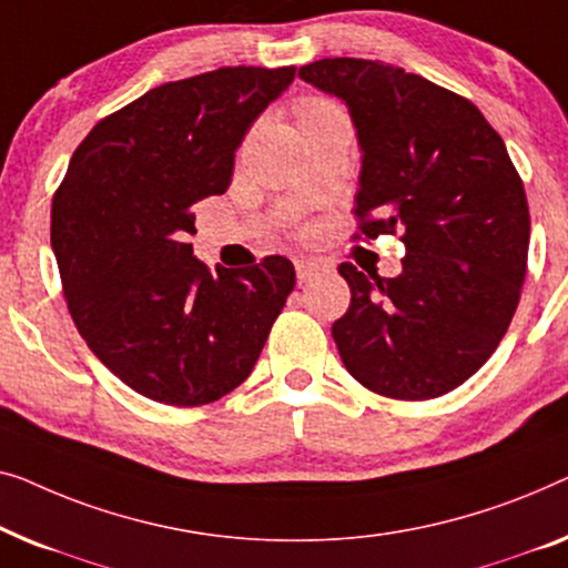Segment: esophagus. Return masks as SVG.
Listing matches in <instances>:
<instances>
[{"label":"esophagus","mask_w":568,"mask_h":568,"mask_svg":"<svg viewBox=\"0 0 568 568\" xmlns=\"http://www.w3.org/2000/svg\"><path fill=\"white\" fill-rule=\"evenodd\" d=\"M318 270H324V265H318V262H311V260H295V277H298V283H306V281H311V275H316Z\"/></svg>","instance_id":"obj_1"}]
</instances>
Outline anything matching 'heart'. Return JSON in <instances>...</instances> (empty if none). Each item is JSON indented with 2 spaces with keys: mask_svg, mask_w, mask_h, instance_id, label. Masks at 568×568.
<instances>
[{
  "mask_svg": "<svg viewBox=\"0 0 568 568\" xmlns=\"http://www.w3.org/2000/svg\"><path fill=\"white\" fill-rule=\"evenodd\" d=\"M324 108H329V102H322V100H311V102H306V105L301 108V115L316 113V110H324Z\"/></svg>",
  "mask_w": 568,
  "mask_h": 568,
  "instance_id": "b5f03b06",
  "label": "heart"
}]
</instances>
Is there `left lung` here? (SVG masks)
Masks as SVG:
<instances>
[{"label":"left lung","instance_id":"1","mask_svg":"<svg viewBox=\"0 0 568 568\" xmlns=\"http://www.w3.org/2000/svg\"><path fill=\"white\" fill-rule=\"evenodd\" d=\"M298 77L353 118L363 234L404 231L402 275L339 265L353 293L332 324L342 363L375 394L443 396L489 361L520 301L530 244L520 174L481 110L425 77L367 59H322Z\"/></svg>","mask_w":568,"mask_h":568}]
</instances>
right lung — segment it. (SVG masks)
<instances>
[{
  "mask_svg": "<svg viewBox=\"0 0 568 568\" xmlns=\"http://www.w3.org/2000/svg\"><path fill=\"white\" fill-rule=\"evenodd\" d=\"M295 67H223L149 90L87 133L53 195L51 246L79 334L135 394L201 406L246 381L295 285L293 262L215 270L193 205Z\"/></svg>",
  "mask_w": 568,
  "mask_h": 568,
  "instance_id": "add662e5",
  "label": "right lung"
}]
</instances>
